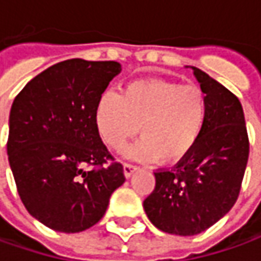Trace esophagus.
Returning <instances> with one entry per match:
<instances>
[{"label": "esophagus", "mask_w": 261, "mask_h": 261, "mask_svg": "<svg viewBox=\"0 0 261 261\" xmlns=\"http://www.w3.org/2000/svg\"><path fill=\"white\" fill-rule=\"evenodd\" d=\"M139 167L136 166V165H131V163H125L124 165V175H125V177H130L136 170H137Z\"/></svg>", "instance_id": "1"}]
</instances>
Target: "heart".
<instances>
[{
	"label": "heart",
	"mask_w": 261,
	"mask_h": 261,
	"mask_svg": "<svg viewBox=\"0 0 261 261\" xmlns=\"http://www.w3.org/2000/svg\"><path fill=\"white\" fill-rule=\"evenodd\" d=\"M208 115L202 88L166 79H140L122 94L103 92L95 107V125L113 150L122 148L140 127V139L127 156L141 162L172 165L189 154Z\"/></svg>",
	"instance_id": "heart-1"
}]
</instances>
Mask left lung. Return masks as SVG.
I'll return each instance as SVG.
<instances>
[{
    "instance_id": "1",
    "label": "left lung",
    "mask_w": 261,
    "mask_h": 261,
    "mask_svg": "<svg viewBox=\"0 0 261 261\" xmlns=\"http://www.w3.org/2000/svg\"><path fill=\"white\" fill-rule=\"evenodd\" d=\"M192 69L208 99L202 133L186 158L154 172V191L143 202L151 224L176 236L199 234L234 206L250 153L237 96L201 69Z\"/></svg>"
}]
</instances>
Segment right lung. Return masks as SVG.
<instances>
[{
  "mask_svg": "<svg viewBox=\"0 0 261 261\" xmlns=\"http://www.w3.org/2000/svg\"><path fill=\"white\" fill-rule=\"evenodd\" d=\"M120 72L113 60L69 59L33 77L14 99L7 153L17 192L55 231L95 225L125 180L95 125L96 102Z\"/></svg>",
  "mask_w": 261,
  "mask_h": 261,
  "instance_id": "1",
  "label": "right lung"
}]
</instances>
